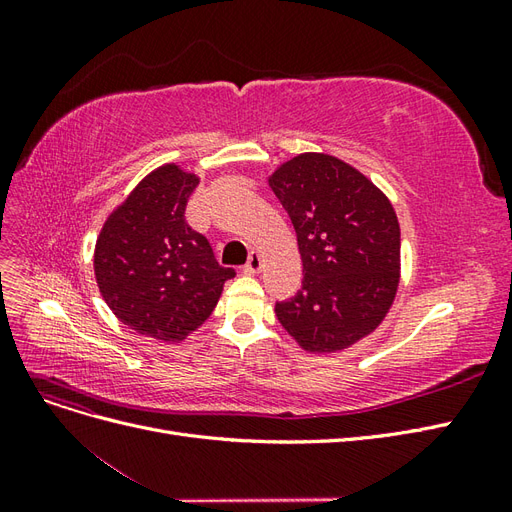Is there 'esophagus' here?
Listing matches in <instances>:
<instances>
[{
  "label": "esophagus",
  "mask_w": 512,
  "mask_h": 512,
  "mask_svg": "<svg viewBox=\"0 0 512 512\" xmlns=\"http://www.w3.org/2000/svg\"><path fill=\"white\" fill-rule=\"evenodd\" d=\"M260 269H262V256H260L258 252H252L250 258H247V262H245L243 271H245L247 275H254V273H258Z\"/></svg>",
  "instance_id": "1"
}]
</instances>
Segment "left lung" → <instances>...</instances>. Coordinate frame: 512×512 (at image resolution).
I'll return each mask as SVG.
<instances>
[{
	"mask_svg": "<svg viewBox=\"0 0 512 512\" xmlns=\"http://www.w3.org/2000/svg\"><path fill=\"white\" fill-rule=\"evenodd\" d=\"M297 232L303 282L275 303L277 320L309 352H335L374 331L399 284L393 205L350 164L301 153L269 177Z\"/></svg>",
	"mask_w": 512,
	"mask_h": 512,
	"instance_id": "left-lung-1",
	"label": "left lung"
}]
</instances>
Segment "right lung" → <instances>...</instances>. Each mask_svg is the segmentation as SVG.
<instances>
[{"mask_svg":"<svg viewBox=\"0 0 512 512\" xmlns=\"http://www.w3.org/2000/svg\"><path fill=\"white\" fill-rule=\"evenodd\" d=\"M198 177L177 164L153 170L106 220L94 256L98 288L130 329L181 342L218 305L235 269L185 222Z\"/></svg>","mask_w":512,"mask_h":512,"instance_id":"obj_1","label":"right lung"}]
</instances>
